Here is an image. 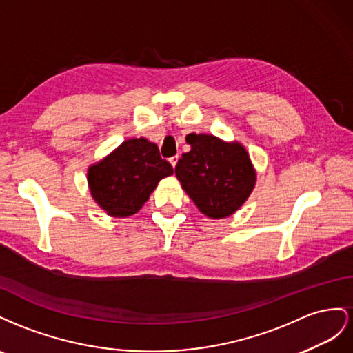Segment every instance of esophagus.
I'll use <instances>...</instances> for the list:
<instances>
[{
	"mask_svg": "<svg viewBox=\"0 0 353 353\" xmlns=\"http://www.w3.org/2000/svg\"><path fill=\"white\" fill-rule=\"evenodd\" d=\"M177 161H179V155H174V157H171V158H170V164L173 165V168H176Z\"/></svg>",
	"mask_w": 353,
	"mask_h": 353,
	"instance_id": "1",
	"label": "esophagus"
}]
</instances>
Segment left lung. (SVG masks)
<instances>
[{
	"label": "left lung",
	"mask_w": 353,
	"mask_h": 353,
	"mask_svg": "<svg viewBox=\"0 0 353 353\" xmlns=\"http://www.w3.org/2000/svg\"><path fill=\"white\" fill-rule=\"evenodd\" d=\"M190 150L176 165L185 192L203 214L223 219L243 205L256 183V171L245 148L226 143L216 136H186Z\"/></svg>",
	"instance_id": "obj_1"
}]
</instances>
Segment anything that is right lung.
Masks as SVG:
<instances>
[{
    "mask_svg": "<svg viewBox=\"0 0 353 353\" xmlns=\"http://www.w3.org/2000/svg\"><path fill=\"white\" fill-rule=\"evenodd\" d=\"M173 174V167L148 139H128L114 152L88 168L93 199L109 216L136 214L154 192L161 179Z\"/></svg>",
    "mask_w": 353,
    "mask_h": 353,
    "instance_id": "right-lung-1",
    "label": "right lung"
}]
</instances>
